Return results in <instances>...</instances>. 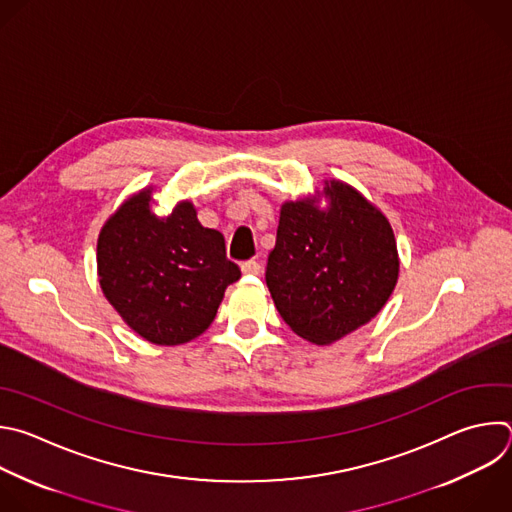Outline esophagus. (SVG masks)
<instances>
[{"label": "esophagus", "instance_id": "1", "mask_svg": "<svg viewBox=\"0 0 512 512\" xmlns=\"http://www.w3.org/2000/svg\"><path fill=\"white\" fill-rule=\"evenodd\" d=\"M241 271H243L245 275H259V273H261V263L255 261V259H249V261L241 263Z\"/></svg>", "mask_w": 512, "mask_h": 512}]
</instances>
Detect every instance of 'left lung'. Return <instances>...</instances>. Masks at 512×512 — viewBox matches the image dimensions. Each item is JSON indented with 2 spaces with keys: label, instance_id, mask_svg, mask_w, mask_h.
<instances>
[{
  "label": "left lung",
  "instance_id": "8db88e82",
  "mask_svg": "<svg viewBox=\"0 0 512 512\" xmlns=\"http://www.w3.org/2000/svg\"><path fill=\"white\" fill-rule=\"evenodd\" d=\"M315 197L281 207L265 281L283 321L327 346L366 325L390 299L400 271L388 219L354 187L325 181Z\"/></svg>",
  "mask_w": 512,
  "mask_h": 512
}]
</instances>
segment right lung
I'll use <instances>...</instances> for the list:
<instances>
[{
  "mask_svg": "<svg viewBox=\"0 0 512 512\" xmlns=\"http://www.w3.org/2000/svg\"><path fill=\"white\" fill-rule=\"evenodd\" d=\"M150 193L132 195L104 223L96 253L100 287L146 342L181 346L213 323L241 271L227 259L223 235L199 223L193 203L158 217Z\"/></svg>",
  "mask_w": 512,
  "mask_h": 512,
  "instance_id": "obj_1",
  "label": "right lung"
}]
</instances>
